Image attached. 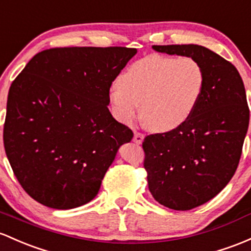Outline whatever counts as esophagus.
<instances>
[{"mask_svg":"<svg viewBox=\"0 0 251 251\" xmlns=\"http://www.w3.org/2000/svg\"><path fill=\"white\" fill-rule=\"evenodd\" d=\"M144 134H141V133H134V137H133V141L135 142V144H137V145H140V144H142V141H144Z\"/></svg>","mask_w":251,"mask_h":251,"instance_id":"esophagus-1","label":"esophagus"}]
</instances>
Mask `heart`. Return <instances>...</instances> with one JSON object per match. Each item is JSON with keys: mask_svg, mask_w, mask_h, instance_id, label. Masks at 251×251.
I'll return each mask as SVG.
<instances>
[{"mask_svg": "<svg viewBox=\"0 0 251 251\" xmlns=\"http://www.w3.org/2000/svg\"><path fill=\"white\" fill-rule=\"evenodd\" d=\"M204 87L200 62L189 56L151 53L130 64L111 88L116 120L131 125L140 116L147 129L168 133L189 121Z\"/></svg>", "mask_w": 251, "mask_h": 251, "instance_id": "b5f03b06", "label": "heart"}]
</instances>
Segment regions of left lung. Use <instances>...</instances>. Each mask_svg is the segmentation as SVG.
<instances>
[{
  "label": "left lung",
  "mask_w": 251,
  "mask_h": 251,
  "mask_svg": "<svg viewBox=\"0 0 251 251\" xmlns=\"http://www.w3.org/2000/svg\"><path fill=\"white\" fill-rule=\"evenodd\" d=\"M152 48L195 58L204 72L203 92L189 121L142 142L154 200L175 211H189L218 195L236 172L249 126L244 83L232 63L201 45Z\"/></svg>",
  "instance_id": "1"
}]
</instances>
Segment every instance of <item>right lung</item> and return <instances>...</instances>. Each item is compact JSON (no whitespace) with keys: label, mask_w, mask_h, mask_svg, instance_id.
Here are the masks:
<instances>
[{"label":"right lung","mask_w":251,"mask_h":251,"mask_svg":"<svg viewBox=\"0 0 251 251\" xmlns=\"http://www.w3.org/2000/svg\"><path fill=\"white\" fill-rule=\"evenodd\" d=\"M136 49L55 48L12 82L3 128L15 177L33 200L71 209L93 200L133 131L107 109L110 87Z\"/></svg>","instance_id":"1"}]
</instances>
